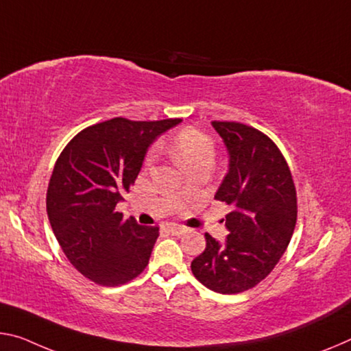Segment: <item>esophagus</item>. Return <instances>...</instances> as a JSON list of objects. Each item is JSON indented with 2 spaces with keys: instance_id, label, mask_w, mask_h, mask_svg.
<instances>
[{
  "instance_id": "obj_1",
  "label": "esophagus",
  "mask_w": 351,
  "mask_h": 351,
  "mask_svg": "<svg viewBox=\"0 0 351 351\" xmlns=\"http://www.w3.org/2000/svg\"><path fill=\"white\" fill-rule=\"evenodd\" d=\"M167 231H169L170 234H173V236H180V234H182V232L187 231V228L181 226V225H169V226H167Z\"/></svg>"
}]
</instances>
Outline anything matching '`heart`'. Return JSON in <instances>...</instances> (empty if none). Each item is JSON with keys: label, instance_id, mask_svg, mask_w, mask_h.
<instances>
[{"label": "heart", "instance_id": "obj_1", "mask_svg": "<svg viewBox=\"0 0 351 351\" xmlns=\"http://www.w3.org/2000/svg\"><path fill=\"white\" fill-rule=\"evenodd\" d=\"M173 153L182 167L198 162V160H213L214 145L208 137L197 130H182L173 141Z\"/></svg>", "mask_w": 351, "mask_h": 351}]
</instances>
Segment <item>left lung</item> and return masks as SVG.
<instances>
[{"mask_svg":"<svg viewBox=\"0 0 351 351\" xmlns=\"http://www.w3.org/2000/svg\"><path fill=\"white\" fill-rule=\"evenodd\" d=\"M228 153V171L214 198L231 206L228 236L206 234L192 261L197 280L219 293L254 287L286 252L297 221V193L280 149L263 132L236 121H213Z\"/></svg>","mask_w":351,"mask_h":351,"instance_id":"left-lung-1","label":"left lung"}]
</instances>
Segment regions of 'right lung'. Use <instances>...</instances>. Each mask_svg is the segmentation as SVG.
Wrapping results in <instances>:
<instances>
[{"label": "right lung", "mask_w": 351, "mask_h": 351, "mask_svg": "<svg viewBox=\"0 0 351 351\" xmlns=\"http://www.w3.org/2000/svg\"><path fill=\"white\" fill-rule=\"evenodd\" d=\"M181 121L117 117L86 128L60 153L47 213L62 252L88 280L125 285L147 267L159 228L125 220L115 206L131 191L148 148Z\"/></svg>", "instance_id": "add662e5"}]
</instances>
